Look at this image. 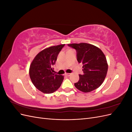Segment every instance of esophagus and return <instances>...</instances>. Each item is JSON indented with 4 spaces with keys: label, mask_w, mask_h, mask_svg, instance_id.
<instances>
[{
    "label": "esophagus",
    "mask_w": 132,
    "mask_h": 132,
    "mask_svg": "<svg viewBox=\"0 0 132 132\" xmlns=\"http://www.w3.org/2000/svg\"><path fill=\"white\" fill-rule=\"evenodd\" d=\"M71 75V73H65V75L67 76V77H69V76H70Z\"/></svg>",
    "instance_id": "34e87169"
}]
</instances>
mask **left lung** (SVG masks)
Masks as SVG:
<instances>
[{
  "label": "left lung",
  "mask_w": 132,
  "mask_h": 132,
  "mask_svg": "<svg viewBox=\"0 0 132 132\" xmlns=\"http://www.w3.org/2000/svg\"><path fill=\"white\" fill-rule=\"evenodd\" d=\"M77 51V61L82 64V75L74 84L76 88L84 93L97 89L104 81L108 70L105 55L99 48L86 43L68 44Z\"/></svg>",
  "instance_id": "left-lung-1"
}]
</instances>
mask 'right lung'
Returning a JSON list of instances; mask_svg holds the SVG:
<instances>
[{"instance_id":"right-lung-1","label":"right lung","mask_w":132,"mask_h":132,"mask_svg":"<svg viewBox=\"0 0 132 132\" xmlns=\"http://www.w3.org/2000/svg\"><path fill=\"white\" fill-rule=\"evenodd\" d=\"M64 46L65 44L51 46L42 50L36 55L31 64L30 79L34 86L43 93H53L62 84L64 77L53 73V66Z\"/></svg>"}]
</instances>
